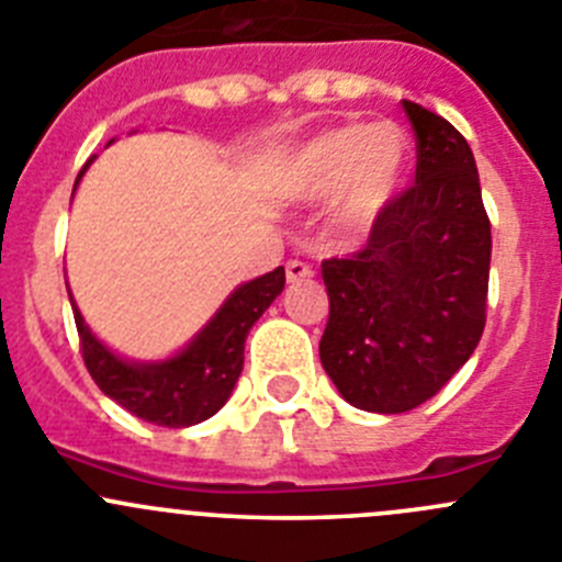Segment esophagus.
Returning a JSON list of instances; mask_svg holds the SVG:
<instances>
[{
	"instance_id": "1",
	"label": "esophagus",
	"mask_w": 562,
	"mask_h": 562,
	"mask_svg": "<svg viewBox=\"0 0 562 562\" xmlns=\"http://www.w3.org/2000/svg\"><path fill=\"white\" fill-rule=\"evenodd\" d=\"M285 277H288V282L307 280V277H313V269L307 263H302V260H288Z\"/></svg>"
}]
</instances>
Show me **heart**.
Instances as JSON below:
<instances>
[{"instance_id": "heart-1", "label": "heart", "mask_w": 562, "mask_h": 562, "mask_svg": "<svg viewBox=\"0 0 562 562\" xmlns=\"http://www.w3.org/2000/svg\"><path fill=\"white\" fill-rule=\"evenodd\" d=\"M405 162V130L391 122H349L307 140L288 162L285 180L299 196H327L346 181L338 222L360 227L393 196Z\"/></svg>"}]
</instances>
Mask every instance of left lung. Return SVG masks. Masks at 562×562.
Instances as JSON below:
<instances>
[{
  "label": "left lung",
  "mask_w": 562,
  "mask_h": 562,
  "mask_svg": "<svg viewBox=\"0 0 562 562\" xmlns=\"http://www.w3.org/2000/svg\"><path fill=\"white\" fill-rule=\"evenodd\" d=\"M402 104L416 133V182L382 204L363 249L322 263V366L369 413L432 400L485 329L491 222L474 155L443 115Z\"/></svg>",
  "instance_id": "obj_1"
}]
</instances>
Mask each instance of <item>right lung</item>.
Returning a JSON list of instances; mask_svg holds the SVG:
<instances>
[{"mask_svg":"<svg viewBox=\"0 0 562 562\" xmlns=\"http://www.w3.org/2000/svg\"><path fill=\"white\" fill-rule=\"evenodd\" d=\"M282 288H285L282 266L235 288L233 296L210 318L207 327L180 355L162 363H130V360L115 358L108 346L93 338L71 299L88 374L93 376L104 396L157 427L180 429L204 422L216 416L229 400L244 369L246 335L280 296Z\"/></svg>","mask_w":562,"mask_h":562,"instance_id":"1","label":"right lung"}]
</instances>
